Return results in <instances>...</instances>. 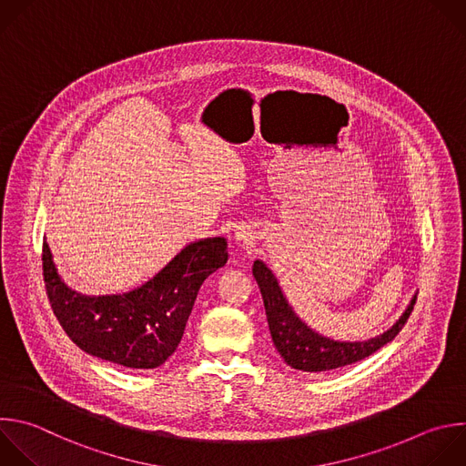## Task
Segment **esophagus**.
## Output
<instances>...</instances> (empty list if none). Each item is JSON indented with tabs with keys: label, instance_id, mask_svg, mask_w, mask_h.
Wrapping results in <instances>:
<instances>
[{
	"label": "esophagus",
	"instance_id": "1",
	"mask_svg": "<svg viewBox=\"0 0 466 466\" xmlns=\"http://www.w3.org/2000/svg\"><path fill=\"white\" fill-rule=\"evenodd\" d=\"M236 239H239V241H245V239H247V236H245L243 232H236Z\"/></svg>",
	"mask_w": 466,
	"mask_h": 466
}]
</instances>
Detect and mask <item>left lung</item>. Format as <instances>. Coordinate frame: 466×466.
<instances>
[{"label":"left lung","instance_id":"left-lung-1","mask_svg":"<svg viewBox=\"0 0 466 466\" xmlns=\"http://www.w3.org/2000/svg\"><path fill=\"white\" fill-rule=\"evenodd\" d=\"M252 274L261 290L268 331L278 353L290 368L309 373L331 371L337 368L355 364L373 355L382 346L390 344L410 319V313L417 299L415 292L402 315L395 320V324L388 328L384 333L377 335L375 339L359 342L335 340L315 331L311 326L305 324L298 317V313L289 303L278 278L265 261L256 259L252 265Z\"/></svg>","mask_w":466,"mask_h":466}]
</instances>
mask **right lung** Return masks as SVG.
<instances>
[{"label":"right lung","instance_id":"right-lung-1","mask_svg":"<svg viewBox=\"0 0 466 466\" xmlns=\"http://www.w3.org/2000/svg\"><path fill=\"white\" fill-rule=\"evenodd\" d=\"M225 238L185 245L157 274L122 294H82L60 276L44 241V279L67 337L87 355L153 370L177 350L203 281L228 259Z\"/></svg>","mask_w":466,"mask_h":466}]
</instances>
